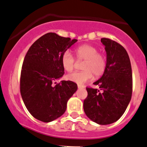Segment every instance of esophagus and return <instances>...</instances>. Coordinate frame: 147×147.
<instances>
[{
	"mask_svg": "<svg viewBox=\"0 0 147 147\" xmlns=\"http://www.w3.org/2000/svg\"><path fill=\"white\" fill-rule=\"evenodd\" d=\"M78 88H84V86H83L80 85V84H78Z\"/></svg>",
	"mask_w": 147,
	"mask_h": 147,
	"instance_id": "esophagus-1",
	"label": "esophagus"
}]
</instances>
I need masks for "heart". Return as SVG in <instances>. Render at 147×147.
I'll use <instances>...</instances> for the list:
<instances>
[{
  "instance_id": "1",
  "label": "heart",
  "mask_w": 147,
  "mask_h": 147,
  "mask_svg": "<svg viewBox=\"0 0 147 147\" xmlns=\"http://www.w3.org/2000/svg\"><path fill=\"white\" fill-rule=\"evenodd\" d=\"M76 57L79 61H83L82 72H73L67 75V79L74 83L83 84L91 80L92 77L99 78L105 72L106 59L103 54L98 53V49L93 45H83L75 50ZM62 67L67 72H72L76 65V61L69 51L63 53L61 57Z\"/></svg>"
}]
</instances>
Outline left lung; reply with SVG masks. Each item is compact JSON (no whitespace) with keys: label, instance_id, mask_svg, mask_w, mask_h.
Masks as SVG:
<instances>
[{"label":"left lung","instance_id":"8db88e82","mask_svg":"<svg viewBox=\"0 0 147 147\" xmlns=\"http://www.w3.org/2000/svg\"><path fill=\"white\" fill-rule=\"evenodd\" d=\"M107 54L102 76L94 83L100 89L87 87L83 101L84 112L99 125L115 122L123 115L131 100L133 77L129 55L122 46L108 38H102Z\"/></svg>","mask_w":147,"mask_h":147}]
</instances>
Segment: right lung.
Listing matches in <instances>:
<instances>
[{"instance_id": "add662e5", "label": "right lung", "mask_w": 147, "mask_h": 147, "mask_svg": "<svg viewBox=\"0 0 147 147\" xmlns=\"http://www.w3.org/2000/svg\"><path fill=\"white\" fill-rule=\"evenodd\" d=\"M77 41L47 33L34 42L25 56L20 94L29 113L39 121L50 122L62 116L67 101L78 89L70 80L55 85V80L64 74L61 55Z\"/></svg>"}]
</instances>
